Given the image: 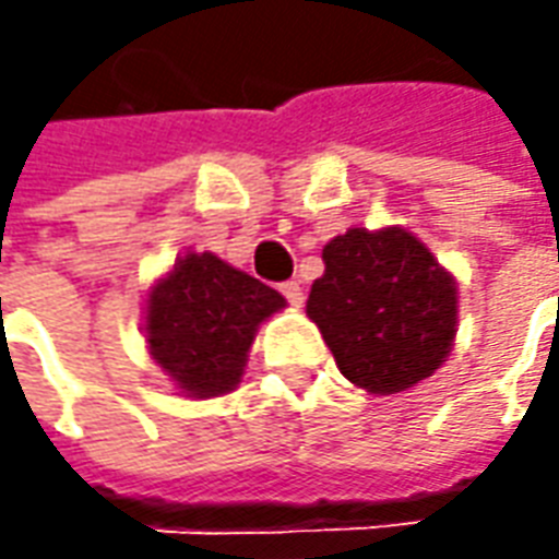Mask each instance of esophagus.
I'll return each instance as SVG.
<instances>
[{
    "mask_svg": "<svg viewBox=\"0 0 559 559\" xmlns=\"http://www.w3.org/2000/svg\"><path fill=\"white\" fill-rule=\"evenodd\" d=\"M281 296L290 301L293 308H301V301H305V293H301L299 281H287V284H281Z\"/></svg>",
    "mask_w": 559,
    "mask_h": 559,
    "instance_id": "obj_1",
    "label": "esophagus"
}]
</instances>
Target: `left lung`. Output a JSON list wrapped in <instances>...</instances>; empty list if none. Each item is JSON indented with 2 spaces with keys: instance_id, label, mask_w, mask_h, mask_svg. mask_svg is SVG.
I'll use <instances>...</instances> for the list:
<instances>
[{
  "instance_id": "obj_1",
  "label": "left lung",
  "mask_w": 559,
  "mask_h": 559,
  "mask_svg": "<svg viewBox=\"0 0 559 559\" xmlns=\"http://www.w3.org/2000/svg\"><path fill=\"white\" fill-rule=\"evenodd\" d=\"M308 317L341 373L370 394H400L448 358L456 337V281L403 227H349L322 248Z\"/></svg>"
}]
</instances>
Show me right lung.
Listing matches in <instances>:
<instances>
[{
	"mask_svg": "<svg viewBox=\"0 0 559 559\" xmlns=\"http://www.w3.org/2000/svg\"><path fill=\"white\" fill-rule=\"evenodd\" d=\"M284 305V296L263 281L227 266L210 251H189L153 284L144 337L153 361L175 379L180 394L222 396L242 379L260 322Z\"/></svg>",
	"mask_w": 559,
	"mask_h": 559,
	"instance_id": "add662e5",
	"label": "right lung"
}]
</instances>
